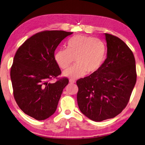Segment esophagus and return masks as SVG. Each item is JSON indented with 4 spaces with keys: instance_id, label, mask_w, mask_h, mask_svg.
Returning <instances> with one entry per match:
<instances>
[{
    "instance_id": "34e87169",
    "label": "esophagus",
    "mask_w": 145,
    "mask_h": 145,
    "mask_svg": "<svg viewBox=\"0 0 145 145\" xmlns=\"http://www.w3.org/2000/svg\"><path fill=\"white\" fill-rule=\"evenodd\" d=\"M70 82L71 84H74V83H75V81L74 80H70Z\"/></svg>"
}]
</instances>
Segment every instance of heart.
<instances>
[{"label": "heart", "mask_w": 145, "mask_h": 145, "mask_svg": "<svg viewBox=\"0 0 145 145\" xmlns=\"http://www.w3.org/2000/svg\"><path fill=\"white\" fill-rule=\"evenodd\" d=\"M106 57V47L104 42L94 37L83 35L74 36L68 40L67 49L58 50L54 59L58 66L65 69L75 58V65L63 72L65 77L76 79L87 73L97 72L104 64Z\"/></svg>", "instance_id": "obj_1"}]
</instances>
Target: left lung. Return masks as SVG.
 <instances>
[{"label": "left lung", "instance_id": "1", "mask_svg": "<svg viewBox=\"0 0 145 145\" xmlns=\"http://www.w3.org/2000/svg\"><path fill=\"white\" fill-rule=\"evenodd\" d=\"M107 58L100 70L77 81L82 114L95 121L112 119L126 107L136 82L132 51L118 37L105 33Z\"/></svg>", "mask_w": 145, "mask_h": 145}]
</instances>
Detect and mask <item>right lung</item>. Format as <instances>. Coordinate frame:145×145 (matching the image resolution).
Wrapping results in <instances>:
<instances>
[{
	"mask_svg": "<svg viewBox=\"0 0 145 145\" xmlns=\"http://www.w3.org/2000/svg\"><path fill=\"white\" fill-rule=\"evenodd\" d=\"M73 32L45 31L33 35L20 46L13 59L10 78L13 95L19 108L37 120L56 112L67 78L54 83L50 80L61 74L54 59L60 42Z\"/></svg>",
	"mask_w": 145,
	"mask_h": 145,
	"instance_id": "right-lung-1",
	"label": "right lung"
}]
</instances>
